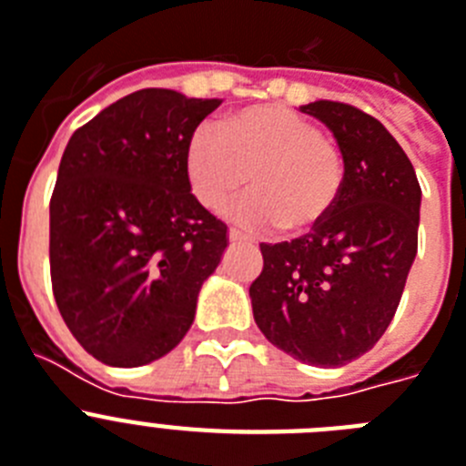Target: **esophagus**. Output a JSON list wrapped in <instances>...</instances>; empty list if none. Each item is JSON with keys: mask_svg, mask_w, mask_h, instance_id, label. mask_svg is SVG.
Listing matches in <instances>:
<instances>
[{"mask_svg": "<svg viewBox=\"0 0 466 466\" xmlns=\"http://www.w3.org/2000/svg\"><path fill=\"white\" fill-rule=\"evenodd\" d=\"M229 241H232V244H246V241H248V237L238 232V229L232 228V229H229Z\"/></svg>", "mask_w": 466, "mask_h": 466, "instance_id": "34e87169", "label": "esophagus"}]
</instances>
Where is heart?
Returning <instances> with one entry per match:
<instances>
[{"instance_id": "1", "label": "heart", "mask_w": 466, "mask_h": 466, "mask_svg": "<svg viewBox=\"0 0 466 466\" xmlns=\"http://www.w3.org/2000/svg\"><path fill=\"white\" fill-rule=\"evenodd\" d=\"M194 197L220 210L250 180L253 192L232 208L244 228L279 225L286 234L319 228L345 187V157L321 127L283 105H258L201 128L187 147Z\"/></svg>"}]
</instances>
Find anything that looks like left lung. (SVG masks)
<instances>
[{
	"label": "left lung",
	"instance_id": "8db88e82",
	"mask_svg": "<svg viewBox=\"0 0 466 466\" xmlns=\"http://www.w3.org/2000/svg\"><path fill=\"white\" fill-rule=\"evenodd\" d=\"M345 157V187L319 228L260 244L262 272L250 302L265 338L311 366H345L384 335L418 253L420 183L410 159L375 116L317 100Z\"/></svg>",
	"mask_w": 466,
	"mask_h": 466
}]
</instances>
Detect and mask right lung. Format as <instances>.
<instances>
[{
  "label": "right lung",
  "instance_id": "add662e5",
  "mask_svg": "<svg viewBox=\"0 0 466 466\" xmlns=\"http://www.w3.org/2000/svg\"><path fill=\"white\" fill-rule=\"evenodd\" d=\"M218 98L143 88L72 133L51 194L60 317L107 366L157 361L185 338L228 225L189 192L187 147Z\"/></svg>",
  "mask_w": 466,
  "mask_h": 466
}]
</instances>
